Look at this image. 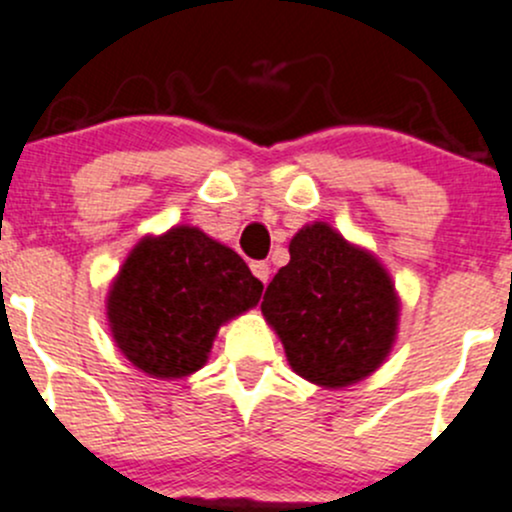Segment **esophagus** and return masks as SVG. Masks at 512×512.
<instances>
[{
  "mask_svg": "<svg viewBox=\"0 0 512 512\" xmlns=\"http://www.w3.org/2000/svg\"><path fill=\"white\" fill-rule=\"evenodd\" d=\"M251 273L261 280L263 285L268 283V276H271V268H268L266 261H251Z\"/></svg>",
  "mask_w": 512,
  "mask_h": 512,
  "instance_id": "1",
  "label": "esophagus"
}]
</instances>
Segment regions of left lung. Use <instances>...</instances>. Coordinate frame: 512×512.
<instances>
[{
  "mask_svg": "<svg viewBox=\"0 0 512 512\" xmlns=\"http://www.w3.org/2000/svg\"><path fill=\"white\" fill-rule=\"evenodd\" d=\"M261 312L298 376L339 388L376 371L393 346L398 298L381 263L329 224L300 229Z\"/></svg>",
  "mask_w": 512,
  "mask_h": 512,
  "instance_id": "1",
  "label": "left lung"
}]
</instances>
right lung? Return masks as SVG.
<instances>
[{
	"mask_svg": "<svg viewBox=\"0 0 512 512\" xmlns=\"http://www.w3.org/2000/svg\"><path fill=\"white\" fill-rule=\"evenodd\" d=\"M261 293L236 251L195 227H175L144 239L124 261L109 290V327L136 368L180 378L205 366L217 329Z\"/></svg>",
	"mask_w": 512,
	"mask_h": 512,
	"instance_id": "add662e5",
	"label": "right lung"
}]
</instances>
